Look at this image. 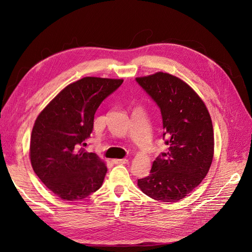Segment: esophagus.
<instances>
[{
  "instance_id": "34e87169",
  "label": "esophagus",
  "mask_w": 252,
  "mask_h": 252,
  "mask_svg": "<svg viewBox=\"0 0 252 252\" xmlns=\"http://www.w3.org/2000/svg\"><path fill=\"white\" fill-rule=\"evenodd\" d=\"M128 162L127 159H115L113 160L114 164H126Z\"/></svg>"
}]
</instances>
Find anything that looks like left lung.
Listing matches in <instances>:
<instances>
[{
  "label": "left lung",
  "mask_w": 252,
  "mask_h": 252,
  "mask_svg": "<svg viewBox=\"0 0 252 252\" xmlns=\"http://www.w3.org/2000/svg\"><path fill=\"white\" fill-rule=\"evenodd\" d=\"M160 108L163 139L168 151L138 180L147 196L163 202L183 199L204 179L214 156V133L204 102L187 83L166 72L136 78Z\"/></svg>",
  "instance_id": "8db88e82"
}]
</instances>
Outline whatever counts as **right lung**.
Returning <instances> with one entry per match:
<instances>
[{"label": "right lung", "instance_id": "add662e5", "mask_svg": "<svg viewBox=\"0 0 252 252\" xmlns=\"http://www.w3.org/2000/svg\"><path fill=\"white\" fill-rule=\"evenodd\" d=\"M123 82L86 77L71 83L35 120L30 141L33 170L61 199L86 198L101 187L107 167L81 145L92 133L97 108Z\"/></svg>", "mask_w": 252, "mask_h": 252}]
</instances>
